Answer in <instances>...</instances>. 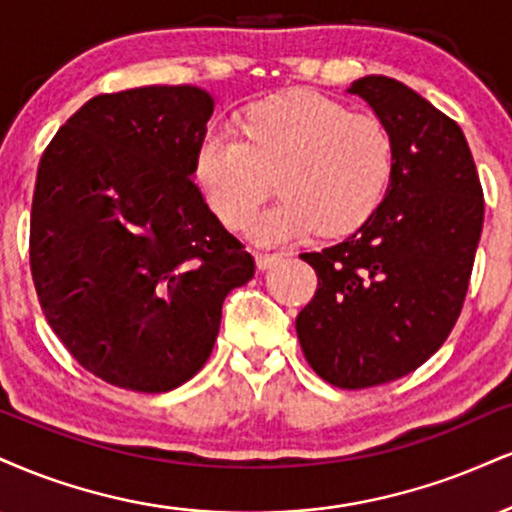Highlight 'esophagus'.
I'll use <instances>...</instances> for the list:
<instances>
[{
    "label": "esophagus",
    "instance_id": "esophagus-1",
    "mask_svg": "<svg viewBox=\"0 0 512 512\" xmlns=\"http://www.w3.org/2000/svg\"><path fill=\"white\" fill-rule=\"evenodd\" d=\"M283 260V255H267V252H257L255 264L257 269H272Z\"/></svg>",
    "mask_w": 512,
    "mask_h": 512
}]
</instances>
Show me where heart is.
I'll return each mask as SVG.
<instances>
[{
    "mask_svg": "<svg viewBox=\"0 0 512 512\" xmlns=\"http://www.w3.org/2000/svg\"><path fill=\"white\" fill-rule=\"evenodd\" d=\"M195 181L231 229H248L272 193L286 195L257 221L264 245L319 229L343 236L377 212L393 174V143L384 123L343 104L293 92L252 107L243 135L209 128L195 150Z\"/></svg>",
    "mask_w": 512,
    "mask_h": 512,
    "instance_id": "heart-1",
    "label": "heart"
}]
</instances>
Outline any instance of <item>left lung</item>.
<instances>
[{
    "mask_svg": "<svg viewBox=\"0 0 512 512\" xmlns=\"http://www.w3.org/2000/svg\"><path fill=\"white\" fill-rule=\"evenodd\" d=\"M393 143L377 212L343 243L305 252L319 288L295 319L310 367L341 389L415 372L458 322L484 226V195L460 126L400 80L348 88Z\"/></svg>",
    "mask_w": 512,
    "mask_h": 512,
    "instance_id": "left-lung-1",
    "label": "left lung"
}]
</instances>
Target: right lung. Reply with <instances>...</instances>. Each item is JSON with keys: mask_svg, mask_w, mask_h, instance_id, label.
<instances>
[{"mask_svg": "<svg viewBox=\"0 0 512 512\" xmlns=\"http://www.w3.org/2000/svg\"><path fill=\"white\" fill-rule=\"evenodd\" d=\"M212 112L195 85L92 97L40 159L30 272L42 312L80 365L121 389L195 377L224 298L255 276L193 181Z\"/></svg>", "mask_w": 512, "mask_h": 512, "instance_id": "add662e5", "label": "right lung"}]
</instances>
